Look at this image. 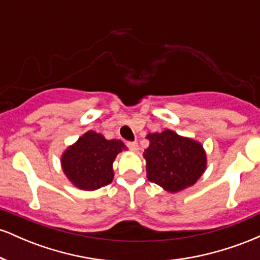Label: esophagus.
Wrapping results in <instances>:
<instances>
[{
	"mask_svg": "<svg viewBox=\"0 0 260 260\" xmlns=\"http://www.w3.org/2000/svg\"><path fill=\"white\" fill-rule=\"evenodd\" d=\"M127 147L129 148V150H132V151H138V149H139L138 143L137 142H128Z\"/></svg>",
	"mask_w": 260,
	"mask_h": 260,
	"instance_id": "esophagus-1",
	"label": "esophagus"
}]
</instances>
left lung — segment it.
<instances>
[{
  "mask_svg": "<svg viewBox=\"0 0 260 260\" xmlns=\"http://www.w3.org/2000/svg\"><path fill=\"white\" fill-rule=\"evenodd\" d=\"M149 147L143 153L147 177L170 193L193 186L207 169V153L199 142L174 131L149 133Z\"/></svg>",
  "mask_w": 260,
  "mask_h": 260,
  "instance_id": "8db88e82",
  "label": "left lung"
}]
</instances>
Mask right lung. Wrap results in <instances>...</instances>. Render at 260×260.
Here are the masks:
<instances>
[{"label": "right lung", "mask_w": 260, "mask_h": 260, "mask_svg": "<svg viewBox=\"0 0 260 260\" xmlns=\"http://www.w3.org/2000/svg\"><path fill=\"white\" fill-rule=\"evenodd\" d=\"M126 149L120 139L107 140L103 134L88 131L63 151L62 170L74 187L95 190L111 183L113 161Z\"/></svg>", "instance_id": "obj_1"}]
</instances>
